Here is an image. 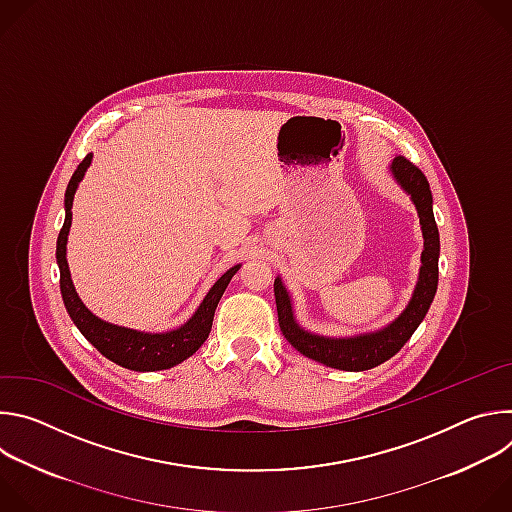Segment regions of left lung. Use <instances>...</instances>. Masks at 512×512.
Returning a JSON list of instances; mask_svg holds the SVG:
<instances>
[{
	"label": "left lung",
	"mask_w": 512,
	"mask_h": 512,
	"mask_svg": "<svg viewBox=\"0 0 512 512\" xmlns=\"http://www.w3.org/2000/svg\"><path fill=\"white\" fill-rule=\"evenodd\" d=\"M391 172L397 182L411 194V200L417 206L419 223L423 231V255H421V271L419 281L413 291V298L405 312L387 328L375 334H362L354 338H324L302 330L291 312V302L287 291L277 277L273 283L275 291V306L281 334L285 340L294 346L300 354L326 364V367L340 371H369L379 367L381 362L395 356L403 344L417 330L421 320L425 318L435 289H437V257H440V233L433 218L431 208V190L425 174L409 162L405 156H397L391 164Z\"/></svg>",
	"instance_id": "8db88e82"
}]
</instances>
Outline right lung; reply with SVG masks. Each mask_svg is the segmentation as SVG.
Segmentation results:
<instances>
[{
    "instance_id": "1",
    "label": "right lung",
    "mask_w": 512,
    "mask_h": 512,
    "mask_svg": "<svg viewBox=\"0 0 512 512\" xmlns=\"http://www.w3.org/2000/svg\"><path fill=\"white\" fill-rule=\"evenodd\" d=\"M91 158H93V154L85 156V160L77 166L75 174H72V178L66 186V194H64L66 216H64V225L58 233V241H56V261H58V269H60V294H62L66 312L72 318V322H75V326L81 330V334L105 358L113 360L115 364H119V367L129 369V371H139V373L172 369L174 364L192 356L208 338L218 300H221V296L225 294L231 277L239 271V265L231 267L221 279H218L210 287V291L202 300L196 314L178 330L164 332V334H148V332L121 328V326L103 322L97 316H93L85 308V304L79 300L75 285H72V279H70L68 263H66V237H68V229H70V221H72V210H70L72 198H75L77 186L83 180L87 168L91 166Z\"/></svg>"
}]
</instances>
